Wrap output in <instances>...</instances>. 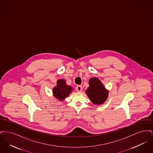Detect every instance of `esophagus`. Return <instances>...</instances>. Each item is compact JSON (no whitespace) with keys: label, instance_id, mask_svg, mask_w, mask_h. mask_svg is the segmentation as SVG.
I'll use <instances>...</instances> for the list:
<instances>
[{"label":"esophagus","instance_id":"34e87169","mask_svg":"<svg viewBox=\"0 0 153 153\" xmlns=\"http://www.w3.org/2000/svg\"><path fill=\"white\" fill-rule=\"evenodd\" d=\"M82 87L81 86V85H77L76 88V91H78V92H81V91H82Z\"/></svg>","mask_w":153,"mask_h":153}]
</instances>
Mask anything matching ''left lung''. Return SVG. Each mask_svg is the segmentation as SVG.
<instances>
[{"mask_svg": "<svg viewBox=\"0 0 153 153\" xmlns=\"http://www.w3.org/2000/svg\"><path fill=\"white\" fill-rule=\"evenodd\" d=\"M89 87L86 89L85 93L94 104L100 105L107 100L109 92L104 87L100 80L97 77L91 78L89 81Z\"/></svg>", "mask_w": 153, "mask_h": 153, "instance_id": "left-lung-1", "label": "left lung"}]
</instances>
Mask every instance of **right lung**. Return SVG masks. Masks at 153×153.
<instances>
[{
  "instance_id": "obj_1",
  "label": "right lung",
  "mask_w": 153,
  "mask_h": 153,
  "mask_svg": "<svg viewBox=\"0 0 153 153\" xmlns=\"http://www.w3.org/2000/svg\"><path fill=\"white\" fill-rule=\"evenodd\" d=\"M73 89L66 84L65 80L60 79L57 81V86L53 88V94L56 98L62 101L68 97Z\"/></svg>"
}]
</instances>
